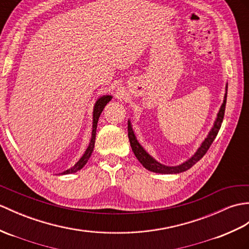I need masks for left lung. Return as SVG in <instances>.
Listing matches in <instances>:
<instances>
[{
  "instance_id": "left-lung-1",
  "label": "left lung",
  "mask_w": 249,
  "mask_h": 249,
  "mask_svg": "<svg viewBox=\"0 0 249 249\" xmlns=\"http://www.w3.org/2000/svg\"><path fill=\"white\" fill-rule=\"evenodd\" d=\"M227 89H228V84H226V87H225V95H224L223 104L221 105V108H219V110L216 114L214 123H213V126L211 127L210 131L208 132V135L205 138V140L201 142L199 147L196 149L194 155H192L189 159L183 161L182 163L178 164V165H165V164L161 163V162H159V161L156 160L151 154H148V152H146V149L144 148L140 143H139L138 139L135 135L134 128H132L130 120L128 119V138H129L130 146H131L132 152H134L137 159L139 160V162L145 167L146 170L154 172V173H159V174H178V173H182L184 171H188L189 169H191V167L197 162V161H199L201 158L204 157V155L207 153V151L209 149L212 142L214 141L215 137L217 136V132H218L219 128H221V125L223 123V119H224V114H225V107H226Z\"/></svg>"
}]
</instances>
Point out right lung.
<instances>
[{
	"label": "right lung",
	"mask_w": 249,
	"mask_h": 249,
	"mask_svg": "<svg viewBox=\"0 0 249 249\" xmlns=\"http://www.w3.org/2000/svg\"><path fill=\"white\" fill-rule=\"evenodd\" d=\"M112 95H109V94H104L102 96H100L96 100L95 104H94V107H93V119H92V135H91V139H90V142H89V145L87 147V149L85 151L84 155L82 157L79 158V160L77 161L76 163H75L71 169H69L65 172L60 173L59 175H67V174H72V173H76L77 171L82 170L83 167L86 165V163L88 162L89 158L91 157L92 152H93V148H94V143H95V135H96V128H97V122H98V119H100V115L102 113V111L104 110V108L107 105V104L111 101Z\"/></svg>",
	"instance_id": "add662e5"
}]
</instances>
